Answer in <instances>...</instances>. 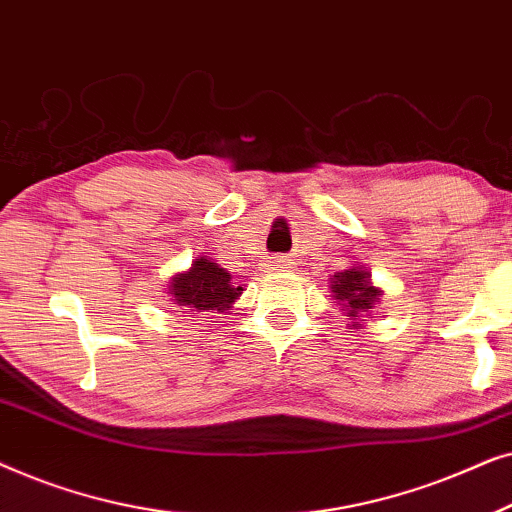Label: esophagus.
<instances>
[{"label":"esophagus","instance_id":"obj_1","mask_svg":"<svg viewBox=\"0 0 512 512\" xmlns=\"http://www.w3.org/2000/svg\"><path fill=\"white\" fill-rule=\"evenodd\" d=\"M272 268H291V258L289 256H279V258H270Z\"/></svg>","mask_w":512,"mask_h":512}]
</instances>
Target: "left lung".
<instances>
[{
	"instance_id": "obj_1",
	"label": "left lung",
	"mask_w": 512,
	"mask_h": 512,
	"mask_svg": "<svg viewBox=\"0 0 512 512\" xmlns=\"http://www.w3.org/2000/svg\"><path fill=\"white\" fill-rule=\"evenodd\" d=\"M331 291H333V298L338 300V305L345 307L347 317L352 319L361 317V314L370 317V310L380 303V296H382V291L370 282V272H366L363 268H349V270L335 272L331 279ZM352 326H361V324L359 321H352Z\"/></svg>"
}]
</instances>
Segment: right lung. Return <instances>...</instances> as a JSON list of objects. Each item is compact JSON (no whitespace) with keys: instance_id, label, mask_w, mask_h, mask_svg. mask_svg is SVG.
I'll return each mask as SVG.
<instances>
[{"instance_id":"right-lung-1","label":"right lung","mask_w":512,"mask_h":512,"mask_svg":"<svg viewBox=\"0 0 512 512\" xmlns=\"http://www.w3.org/2000/svg\"><path fill=\"white\" fill-rule=\"evenodd\" d=\"M242 286H233L230 272L221 265L207 261L205 256L195 258L191 270L179 272L172 277L170 289L174 305L184 307L191 314L195 312H226L242 296Z\"/></svg>"}]
</instances>
